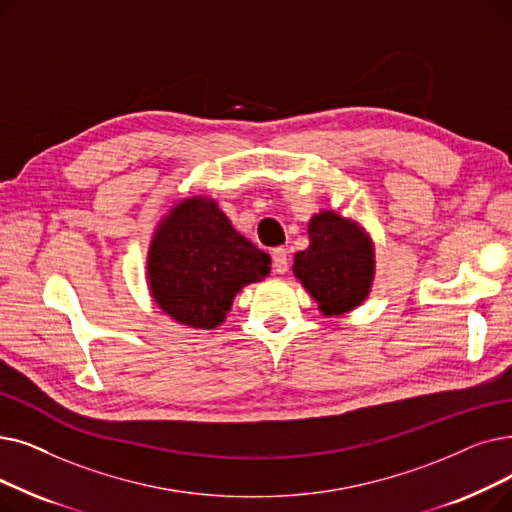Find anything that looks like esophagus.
Instances as JSON below:
<instances>
[{"label":"esophagus","instance_id":"esophagus-1","mask_svg":"<svg viewBox=\"0 0 512 512\" xmlns=\"http://www.w3.org/2000/svg\"><path fill=\"white\" fill-rule=\"evenodd\" d=\"M272 265L276 274H286L288 272V251L278 247L272 251Z\"/></svg>","mask_w":512,"mask_h":512}]
</instances>
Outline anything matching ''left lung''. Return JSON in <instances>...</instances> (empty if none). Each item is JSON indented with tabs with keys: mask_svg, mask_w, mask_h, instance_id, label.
<instances>
[{
	"mask_svg": "<svg viewBox=\"0 0 512 512\" xmlns=\"http://www.w3.org/2000/svg\"><path fill=\"white\" fill-rule=\"evenodd\" d=\"M309 247L295 255L293 272L324 316H341L370 293L374 251L366 232L335 211L309 219Z\"/></svg>",
	"mask_w": 512,
	"mask_h": 512,
	"instance_id": "8db88e82",
	"label": "left lung"
}]
</instances>
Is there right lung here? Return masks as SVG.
<instances>
[{
	"label": "right lung",
	"instance_id": "add662e5",
	"mask_svg": "<svg viewBox=\"0 0 512 512\" xmlns=\"http://www.w3.org/2000/svg\"><path fill=\"white\" fill-rule=\"evenodd\" d=\"M270 255L234 230L211 198L175 205L154 232L148 284L175 322L211 330L226 320L244 284L270 274Z\"/></svg>",
	"mask_w": 512,
	"mask_h": 512
}]
</instances>
